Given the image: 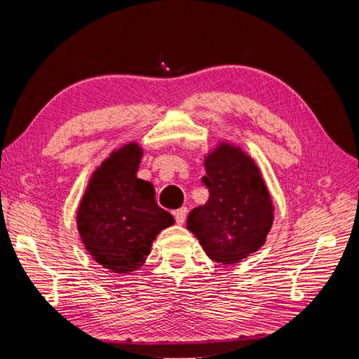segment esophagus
Here are the masks:
<instances>
[{
    "instance_id": "34e87169",
    "label": "esophagus",
    "mask_w": 359,
    "mask_h": 359,
    "mask_svg": "<svg viewBox=\"0 0 359 359\" xmlns=\"http://www.w3.org/2000/svg\"><path fill=\"white\" fill-rule=\"evenodd\" d=\"M173 215H175V222L178 224H184V222H186V217H187V208H180L177 211H173Z\"/></svg>"
}]
</instances>
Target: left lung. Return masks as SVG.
Listing matches in <instances>:
<instances>
[{
	"mask_svg": "<svg viewBox=\"0 0 359 359\" xmlns=\"http://www.w3.org/2000/svg\"><path fill=\"white\" fill-rule=\"evenodd\" d=\"M203 186L210 198L193 208L187 229L210 259L241 262L265 244L274 208L259 168L241 148L220 144L205 158Z\"/></svg>",
	"mask_w": 359,
	"mask_h": 359,
	"instance_id": "8db88e82",
	"label": "left lung"
}]
</instances>
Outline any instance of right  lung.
<instances>
[{"instance_id":"right-lung-1","label":"right lung","mask_w":359,"mask_h":359,"mask_svg":"<svg viewBox=\"0 0 359 359\" xmlns=\"http://www.w3.org/2000/svg\"><path fill=\"white\" fill-rule=\"evenodd\" d=\"M140 158L135 142L114 151L93 173L76 217L85 248L118 274L142 266L156 236L175 223L157 205L153 184L136 177Z\"/></svg>"}]
</instances>
